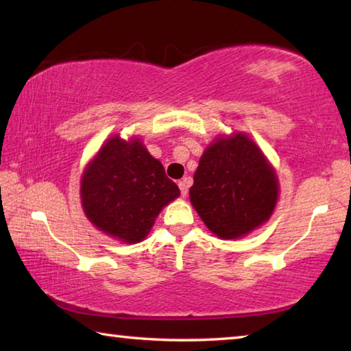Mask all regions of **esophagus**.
Masks as SVG:
<instances>
[{"mask_svg": "<svg viewBox=\"0 0 351 351\" xmlns=\"http://www.w3.org/2000/svg\"><path fill=\"white\" fill-rule=\"evenodd\" d=\"M190 184H192V180H190V178H184V180H181L180 184H178V186H180V190H181L182 197H186V195H187Z\"/></svg>", "mask_w": 351, "mask_h": 351, "instance_id": "1", "label": "esophagus"}]
</instances>
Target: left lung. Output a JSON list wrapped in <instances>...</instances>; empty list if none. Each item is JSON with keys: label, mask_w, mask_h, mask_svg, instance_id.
I'll return each instance as SVG.
<instances>
[{"label": "left lung", "mask_w": 351, "mask_h": 351, "mask_svg": "<svg viewBox=\"0 0 351 351\" xmlns=\"http://www.w3.org/2000/svg\"><path fill=\"white\" fill-rule=\"evenodd\" d=\"M278 197L274 169L243 133L206 148L193 175L190 203L219 239L232 240L268 221Z\"/></svg>", "instance_id": "8db88e82"}]
</instances>
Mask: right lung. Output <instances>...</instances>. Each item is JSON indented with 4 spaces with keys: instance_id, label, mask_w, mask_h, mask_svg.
<instances>
[{
    "instance_id": "obj_1",
    "label": "right lung",
    "mask_w": 351,
    "mask_h": 351,
    "mask_svg": "<svg viewBox=\"0 0 351 351\" xmlns=\"http://www.w3.org/2000/svg\"><path fill=\"white\" fill-rule=\"evenodd\" d=\"M180 189L141 139L112 136L82 175L80 198L88 219L110 237L139 243Z\"/></svg>"
}]
</instances>
